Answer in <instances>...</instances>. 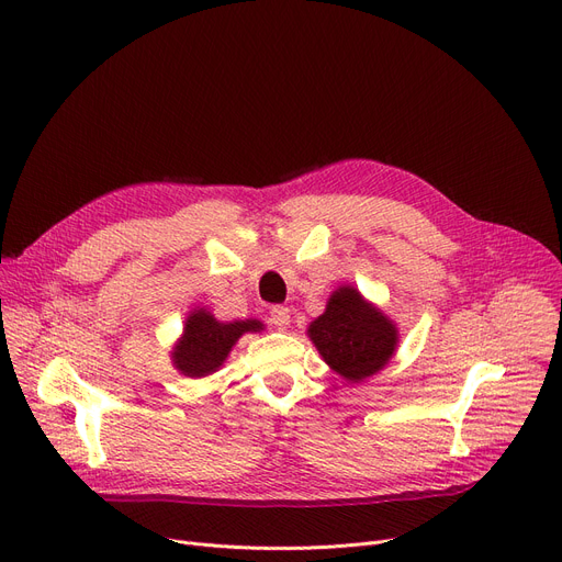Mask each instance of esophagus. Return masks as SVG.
Wrapping results in <instances>:
<instances>
[{"instance_id": "1", "label": "esophagus", "mask_w": 562, "mask_h": 562, "mask_svg": "<svg viewBox=\"0 0 562 562\" xmlns=\"http://www.w3.org/2000/svg\"><path fill=\"white\" fill-rule=\"evenodd\" d=\"M269 323H271L273 327H278V329H286L289 323H291V312H289V307H282V305L273 307V310L269 312Z\"/></svg>"}]
</instances>
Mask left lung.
<instances>
[{
    "instance_id": "obj_1",
    "label": "left lung",
    "mask_w": 562,
    "mask_h": 562,
    "mask_svg": "<svg viewBox=\"0 0 562 562\" xmlns=\"http://www.w3.org/2000/svg\"><path fill=\"white\" fill-rule=\"evenodd\" d=\"M323 361L348 382L380 372L397 348V327L355 286H339L307 329Z\"/></svg>"
}]
</instances>
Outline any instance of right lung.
Masks as SVG:
<instances>
[{
    "label": "right lung",
    "mask_w": 562,
    "mask_h": 562,
    "mask_svg": "<svg viewBox=\"0 0 562 562\" xmlns=\"http://www.w3.org/2000/svg\"><path fill=\"white\" fill-rule=\"evenodd\" d=\"M259 329L265 325L255 318L221 323L210 312L194 310L184 321L180 341L173 346V366L184 378H207L228 359L241 334Z\"/></svg>",
    "instance_id": "obj_1"
}]
</instances>
